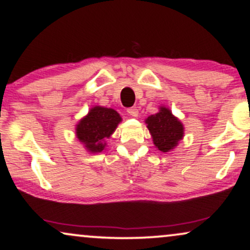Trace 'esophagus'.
<instances>
[{
    "label": "esophagus",
    "mask_w": 250,
    "mask_h": 250,
    "mask_svg": "<svg viewBox=\"0 0 250 250\" xmlns=\"http://www.w3.org/2000/svg\"><path fill=\"white\" fill-rule=\"evenodd\" d=\"M127 112H128L129 115L134 116V118H136V116H138V109H137V107H130V108H128Z\"/></svg>",
    "instance_id": "1"
}]
</instances>
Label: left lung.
<instances>
[{"label": "left lung", "mask_w": 250, "mask_h": 250, "mask_svg": "<svg viewBox=\"0 0 250 250\" xmlns=\"http://www.w3.org/2000/svg\"><path fill=\"white\" fill-rule=\"evenodd\" d=\"M153 143L161 152H169L183 138L184 128L168 108L161 107L160 112L146 119Z\"/></svg>", "instance_id": "obj_1"}]
</instances>
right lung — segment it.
Wrapping results in <instances>:
<instances>
[{"label":"right lung","instance_id":"right-lung-1","mask_svg":"<svg viewBox=\"0 0 250 250\" xmlns=\"http://www.w3.org/2000/svg\"><path fill=\"white\" fill-rule=\"evenodd\" d=\"M120 121L121 116L114 109L96 106L79 122L76 136L90 152H102L105 147L104 139L113 134Z\"/></svg>","mask_w":250,"mask_h":250}]
</instances>
